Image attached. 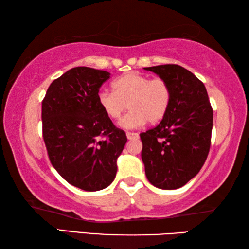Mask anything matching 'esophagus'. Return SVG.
Returning <instances> with one entry per match:
<instances>
[{
	"instance_id": "esophagus-1",
	"label": "esophagus",
	"mask_w": 249,
	"mask_h": 249,
	"mask_svg": "<svg viewBox=\"0 0 249 249\" xmlns=\"http://www.w3.org/2000/svg\"><path fill=\"white\" fill-rule=\"evenodd\" d=\"M126 136H127V140L132 141V140H136V138L140 137V135L137 133H133V132H127L126 133Z\"/></svg>"
}]
</instances>
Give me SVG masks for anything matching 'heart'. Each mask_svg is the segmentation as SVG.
<instances>
[{"instance_id": "obj_1", "label": "heart", "mask_w": 249, "mask_h": 249, "mask_svg": "<svg viewBox=\"0 0 249 249\" xmlns=\"http://www.w3.org/2000/svg\"><path fill=\"white\" fill-rule=\"evenodd\" d=\"M112 87L114 91H99L98 103L111 120H119L128 104L130 112L119 124L124 129L141 128L148 121L156 123L169 108L171 90L161 78L129 72L114 80Z\"/></svg>"}]
</instances>
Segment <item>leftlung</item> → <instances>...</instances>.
Returning a JSON list of instances; mask_svg holds the SVG:
<instances>
[{
    "label": "left lung",
    "mask_w": 249,
    "mask_h": 249,
    "mask_svg": "<svg viewBox=\"0 0 249 249\" xmlns=\"http://www.w3.org/2000/svg\"><path fill=\"white\" fill-rule=\"evenodd\" d=\"M169 84L171 101L156 127L141 134L142 160L149 182L163 190L183 187L209 155L213 109L203 82L178 65L144 68Z\"/></svg>",
    "instance_id": "1"
}]
</instances>
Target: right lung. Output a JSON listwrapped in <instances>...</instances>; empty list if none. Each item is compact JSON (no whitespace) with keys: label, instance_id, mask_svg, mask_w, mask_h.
<instances>
[{"label":"right lung","instance_id":"obj_1","mask_svg":"<svg viewBox=\"0 0 249 249\" xmlns=\"http://www.w3.org/2000/svg\"><path fill=\"white\" fill-rule=\"evenodd\" d=\"M109 75L75 67L53 81L41 104L50 162L67 182L84 191L102 190L113 182L127 142L98 103L100 88Z\"/></svg>","mask_w":249,"mask_h":249}]
</instances>
